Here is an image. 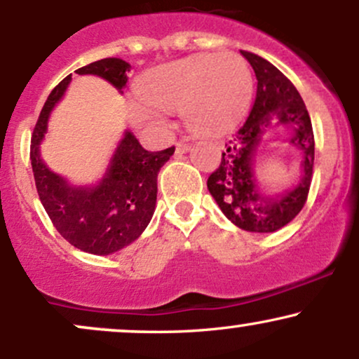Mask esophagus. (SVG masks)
<instances>
[{"instance_id":"1","label":"esophagus","mask_w":359,"mask_h":359,"mask_svg":"<svg viewBox=\"0 0 359 359\" xmlns=\"http://www.w3.org/2000/svg\"><path fill=\"white\" fill-rule=\"evenodd\" d=\"M189 150H191V145H189V143H177V145H175V154L177 155L187 154Z\"/></svg>"}]
</instances>
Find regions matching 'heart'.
<instances>
[{"label":"heart","mask_w":359,"mask_h":359,"mask_svg":"<svg viewBox=\"0 0 359 359\" xmlns=\"http://www.w3.org/2000/svg\"><path fill=\"white\" fill-rule=\"evenodd\" d=\"M138 101L128 116L138 128L165 131L167 113L182 111L185 125L197 135H222L248 111L253 76L241 55L203 53L151 69L135 86Z\"/></svg>","instance_id":"obj_1"}]
</instances>
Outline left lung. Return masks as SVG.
Returning a JSON list of instances; mask_svg holds the SVG:
<instances>
[{
	"instance_id": "obj_1",
	"label": "left lung",
	"mask_w": 359,
	"mask_h": 359,
	"mask_svg": "<svg viewBox=\"0 0 359 359\" xmlns=\"http://www.w3.org/2000/svg\"><path fill=\"white\" fill-rule=\"evenodd\" d=\"M257 76V97L250 116L236 135L226 143L219 167L209 175L208 189L217 205L238 228L251 233H273L302 211L314 167V131L306 104L295 86L282 72L257 53L241 50ZM278 124L294 128L291 140L304 154L299 184L280 196L259 192L252 175L256 148L262 133Z\"/></svg>"
}]
</instances>
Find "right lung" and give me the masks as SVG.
Returning <instances> with one entry per match:
<instances>
[{"instance_id": "add662e5", "label": "right lung", "mask_w": 359, "mask_h": 359, "mask_svg": "<svg viewBox=\"0 0 359 359\" xmlns=\"http://www.w3.org/2000/svg\"><path fill=\"white\" fill-rule=\"evenodd\" d=\"M130 67L123 59L108 57L76 72L100 76L123 93ZM71 81L72 74H69L53 88L32 133L30 160L36 192L64 240L86 253L109 255L138 240L145 231L155 211L156 177L175 148L147 151L131 131H125L100 182L93 187H74L40 158V143L47 133L50 111Z\"/></svg>"}]
</instances>
